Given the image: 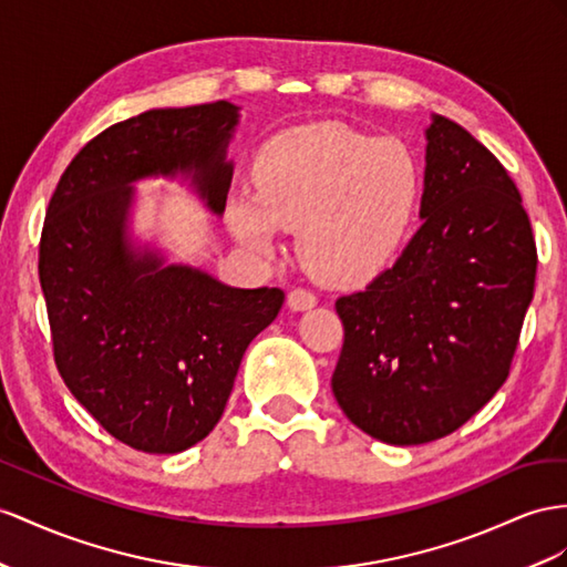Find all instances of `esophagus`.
Wrapping results in <instances>:
<instances>
[{
	"label": "esophagus",
	"mask_w": 567,
	"mask_h": 567,
	"mask_svg": "<svg viewBox=\"0 0 567 567\" xmlns=\"http://www.w3.org/2000/svg\"><path fill=\"white\" fill-rule=\"evenodd\" d=\"M287 303H289V309H295V311H307V309L316 307V295L311 292V289L295 287V289H289Z\"/></svg>",
	"instance_id": "34e87169"
}]
</instances>
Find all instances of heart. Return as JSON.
Returning <instances> with one entry per match:
<instances>
[{
	"instance_id": "b5f03b06",
	"label": "heart",
	"mask_w": 567,
	"mask_h": 567,
	"mask_svg": "<svg viewBox=\"0 0 567 567\" xmlns=\"http://www.w3.org/2000/svg\"><path fill=\"white\" fill-rule=\"evenodd\" d=\"M424 177L412 148L340 122L272 136L254 163V188L227 198L225 220L256 251L297 227V251L330 285L369 280L410 239Z\"/></svg>"
}]
</instances>
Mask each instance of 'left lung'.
<instances>
[{
	"mask_svg": "<svg viewBox=\"0 0 567 567\" xmlns=\"http://www.w3.org/2000/svg\"><path fill=\"white\" fill-rule=\"evenodd\" d=\"M422 227L367 289L336 301L344 342L332 395L390 445L460 429L511 373L536 244L511 174L467 128H426Z\"/></svg>",
	"mask_w": 567,
	"mask_h": 567,
	"instance_id": "1",
	"label": "left lung"
}]
</instances>
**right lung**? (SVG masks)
Listing matches in <instances>:
<instances>
[{
	"label": "right lung",
	"mask_w": 567,
	"mask_h": 567,
	"mask_svg": "<svg viewBox=\"0 0 567 567\" xmlns=\"http://www.w3.org/2000/svg\"><path fill=\"white\" fill-rule=\"evenodd\" d=\"M239 107L148 110L105 128L64 169L50 198L38 272L56 371L124 445L174 455L220 422L246 347L278 316V287L239 289L163 266L126 239L132 182L186 174L220 215L231 182L225 148Z\"/></svg>",
	"instance_id": "1"
}]
</instances>
